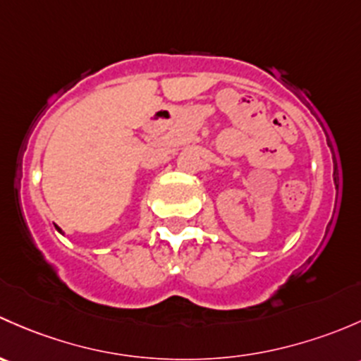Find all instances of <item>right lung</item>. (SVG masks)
<instances>
[{
    "label": "right lung",
    "mask_w": 361,
    "mask_h": 361,
    "mask_svg": "<svg viewBox=\"0 0 361 361\" xmlns=\"http://www.w3.org/2000/svg\"><path fill=\"white\" fill-rule=\"evenodd\" d=\"M57 231H59V233H62V231H61V229H59V228H57Z\"/></svg>",
    "instance_id": "add662e5"
}]
</instances>
